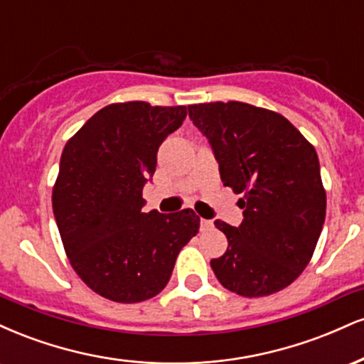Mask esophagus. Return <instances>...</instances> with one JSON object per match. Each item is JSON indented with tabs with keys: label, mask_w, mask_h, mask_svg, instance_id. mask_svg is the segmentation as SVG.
Instances as JSON below:
<instances>
[{
	"label": "esophagus",
	"mask_w": 364,
	"mask_h": 364,
	"mask_svg": "<svg viewBox=\"0 0 364 364\" xmlns=\"http://www.w3.org/2000/svg\"><path fill=\"white\" fill-rule=\"evenodd\" d=\"M214 229V223L212 220H207V219H202L200 220V231L202 232H208Z\"/></svg>",
	"instance_id": "1"
}]
</instances>
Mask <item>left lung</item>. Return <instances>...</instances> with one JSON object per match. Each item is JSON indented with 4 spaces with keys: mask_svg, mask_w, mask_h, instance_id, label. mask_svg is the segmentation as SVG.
<instances>
[{
    "mask_svg": "<svg viewBox=\"0 0 364 364\" xmlns=\"http://www.w3.org/2000/svg\"><path fill=\"white\" fill-rule=\"evenodd\" d=\"M188 112L214 150L224 186L243 193V223H214L229 243L210 260L215 277L245 298L284 289L310 263L325 223L315 147L282 114L252 104H193Z\"/></svg>",
    "mask_w": 364,
    "mask_h": 364,
    "instance_id": "8db88e82",
    "label": "left lung"
}]
</instances>
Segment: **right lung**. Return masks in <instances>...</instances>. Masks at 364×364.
<instances>
[{
	"instance_id": "right-lung-1",
	"label": "right lung",
	"mask_w": 364,
	"mask_h": 364,
	"mask_svg": "<svg viewBox=\"0 0 364 364\" xmlns=\"http://www.w3.org/2000/svg\"><path fill=\"white\" fill-rule=\"evenodd\" d=\"M186 118V106L109 104L66 141L53 212L70 263L92 291L140 303L166 287L178 253L198 232L191 208H141L157 150Z\"/></svg>"
}]
</instances>
